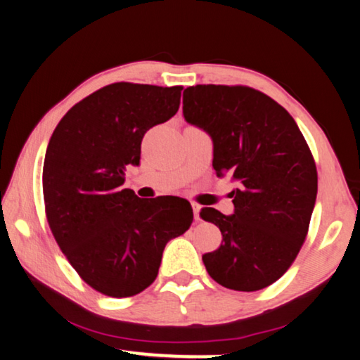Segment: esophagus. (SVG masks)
Segmentation results:
<instances>
[{
	"mask_svg": "<svg viewBox=\"0 0 360 360\" xmlns=\"http://www.w3.org/2000/svg\"><path fill=\"white\" fill-rule=\"evenodd\" d=\"M192 208H193V217H195V221H200V210H202V206L197 205V203H192Z\"/></svg>",
	"mask_w": 360,
	"mask_h": 360,
	"instance_id": "34e87169",
	"label": "esophagus"
}]
</instances>
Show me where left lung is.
I'll return each instance as SVG.
<instances>
[{
	"instance_id": "obj_1",
	"label": "left lung",
	"mask_w": 360,
	"mask_h": 360,
	"mask_svg": "<svg viewBox=\"0 0 360 360\" xmlns=\"http://www.w3.org/2000/svg\"><path fill=\"white\" fill-rule=\"evenodd\" d=\"M182 112L210 133L217 178L238 182L235 211L203 208L222 243L203 255L210 276L224 288L254 292L278 281L304 243L318 193L311 150L285 109L246 85H192Z\"/></svg>"
}]
</instances>
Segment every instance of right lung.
<instances>
[{
    "label": "right lung",
    "mask_w": 360,
    "mask_h": 360,
    "mask_svg": "<svg viewBox=\"0 0 360 360\" xmlns=\"http://www.w3.org/2000/svg\"><path fill=\"white\" fill-rule=\"evenodd\" d=\"M181 85L115 82L76 103L49 141L42 193L53 238L84 283L103 295H136L154 283L167 243L193 221L176 197L124 188L144 133L178 112ZM179 202L173 205L172 202Z\"/></svg>",
    "instance_id": "add662e5"
}]
</instances>
